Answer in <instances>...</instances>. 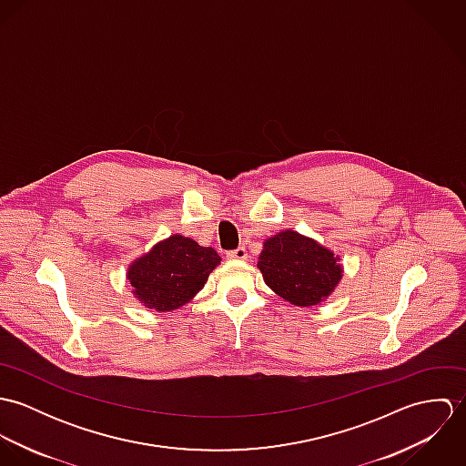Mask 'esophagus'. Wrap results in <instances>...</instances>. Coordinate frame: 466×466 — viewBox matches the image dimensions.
I'll use <instances>...</instances> for the list:
<instances>
[{
	"label": "esophagus",
	"instance_id": "1",
	"mask_svg": "<svg viewBox=\"0 0 466 466\" xmlns=\"http://www.w3.org/2000/svg\"><path fill=\"white\" fill-rule=\"evenodd\" d=\"M228 258H231V260H246L248 258V251H246V248H237L235 251L228 253Z\"/></svg>",
	"mask_w": 466,
	"mask_h": 466
}]
</instances>
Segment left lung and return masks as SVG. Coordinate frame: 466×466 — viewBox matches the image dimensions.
Here are the masks:
<instances>
[{"label": "left lung", "mask_w": 466, "mask_h": 466, "mask_svg": "<svg viewBox=\"0 0 466 466\" xmlns=\"http://www.w3.org/2000/svg\"><path fill=\"white\" fill-rule=\"evenodd\" d=\"M340 257L318 240L283 229L264 240L258 268L268 289L296 307L321 305L342 279Z\"/></svg>", "instance_id": "obj_1"}]
</instances>
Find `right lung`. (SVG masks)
<instances>
[{
    "label": "right lung",
    "mask_w": 466,
    "mask_h": 466,
    "mask_svg": "<svg viewBox=\"0 0 466 466\" xmlns=\"http://www.w3.org/2000/svg\"><path fill=\"white\" fill-rule=\"evenodd\" d=\"M220 260L213 248L176 233L129 264L127 279L145 309L172 312L196 298Z\"/></svg>",
    "instance_id": "right-lung-1"
}]
</instances>
